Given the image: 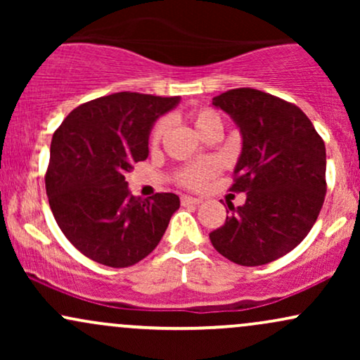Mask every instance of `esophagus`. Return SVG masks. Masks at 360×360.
Instances as JSON below:
<instances>
[{
  "mask_svg": "<svg viewBox=\"0 0 360 360\" xmlns=\"http://www.w3.org/2000/svg\"><path fill=\"white\" fill-rule=\"evenodd\" d=\"M201 198H194V196H181V203L183 205H200Z\"/></svg>",
  "mask_w": 360,
  "mask_h": 360,
  "instance_id": "34e87169",
  "label": "esophagus"
}]
</instances>
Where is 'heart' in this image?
<instances>
[{
    "label": "heart",
    "instance_id": "1",
    "mask_svg": "<svg viewBox=\"0 0 360 360\" xmlns=\"http://www.w3.org/2000/svg\"><path fill=\"white\" fill-rule=\"evenodd\" d=\"M191 118H193V125L196 128L198 134H201L206 127L221 125L218 115H214L213 111H208V110L198 111V113H194ZM164 131H166V122H159L155 125L154 131H152V140H154V142L160 140V137L164 135ZM214 172H217V162L212 159H206V160H201V162L193 164V166L184 167L179 174V181L181 184L188 186V188H200V186L203 184L206 179H210Z\"/></svg>",
    "mask_w": 360,
    "mask_h": 360
}]
</instances>
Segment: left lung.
<instances>
[{"instance_id": "8db88e82", "label": "left lung", "mask_w": 360, "mask_h": 360, "mask_svg": "<svg viewBox=\"0 0 360 360\" xmlns=\"http://www.w3.org/2000/svg\"><path fill=\"white\" fill-rule=\"evenodd\" d=\"M212 105L240 131L232 191L247 198L237 208L229 205L210 240L235 264L264 266L291 252L315 225L326 193L325 143L298 106L259 89H230Z\"/></svg>"}]
</instances>
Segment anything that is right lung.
<instances>
[{
    "label": "right lung",
    "instance_id": "obj_1",
    "mask_svg": "<svg viewBox=\"0 0 360 360\" xmlns=\"http://www.w3.org/2000/svg\"><path fill=\"white\" fill-rule=\"evenodd\" d=\"M181 98L115 93L77 106L52 137L45 174L57 225L81 254L108 267L147 257L179 210V196H134L125 174L147 159L154 123Z\"/></svg>",
    "mask_w": 360,
    "mask_h": 360
}]
</instances>
